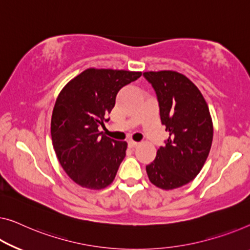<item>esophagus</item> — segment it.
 I'll use <instances>...</instances> for the list:
<instances>
[{
    "label": "esophagus",
    "instance_id": "esophagus-1",
    "mask_svg": "<svg viewBox=\"0 0 250 250\" xmlns=\"http://www.w3.org/2000/svg\"><path fill=\"white\" fill-rule=\"evenodd\" d=\"M128 146L130 148H135V147L138 146V143H136V141H133V140H129L128 141Z\"/></svg>",
    "mask_w": 250,
    "mask_h": 250
}]
</instances>
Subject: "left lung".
<instances>
[{
	"mask_svg": "<svg viewBox=\"0 0 250 250\" xmlns=\"http://www.w3.org/2000/svg\"><path fill=\"white\" fill-rule=\"evenodd\" d=\"M154 87L162 124L169 132L154 162L146 166L149 181L162 189H174L197 176L213 139V125L202 93L183 74L174 70L146 72Z\"/></svg>",
	"mask_w": 250,
	"mask_h": 250,
	"instance_id": "obj_1",
	"label": "left lung"
}]
</instances>
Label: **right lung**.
I'll use <instances>...</instances> for the list:
<instances>
[{
    "label": "right lung",
    "instance_id": "obj_1",
    "mask_svg": "<svg viewBox=\"0 0 250 250\" xmlns=\"http://www.w3.org/2000/svg\"><path fill=\"white\" fill-rule=\"evenodd\" d=\"M141 72L87 68L67 83L51 115V140L66 174L82 188L102 189L112 183L125 157L126 143L100 132L120 89Z\"/></svg>",
    "mask_w": 250,
    "mask_h": 250
}]
</instances>
